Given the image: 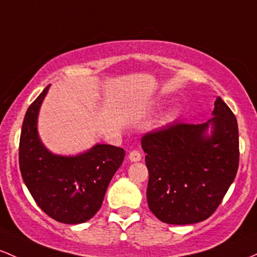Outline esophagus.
<instances>
[{"mask_svg": "<svg viewBox=\"0 0 257 257\" xmlns=\"http://www.w3.org/2000/svg\"><path fill=\"white\" fill-rule=\"evenodd\" d=\"M142 159V155H141V153L138 151H132L130 152L128 154V160H131L132 163H137V161H140Z\"/></svg>", "mask_w": 257, "mask_h": 257, "instance_id": "obj_1", "label": "esophagus"}]
</instances>
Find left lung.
Masks as SVG:
<instances>
[{"instance_id": "obj_1", "label": "left lung", "mask_w": 257, "mask_h": 257, "mask_svg": "<svg viewBox=\"0 0 257 257\" xmlns=\"http://www.w3.org/2000/svg\"><path fill=\"white\" fill-rule=\"evenodd\" d=\"M214 105V117L206 122L174 123L148 132L141 140L149 171L147 201L153 214L165 223L206 220L237 175V119L220 97Z\"/></svg>"}]
</instances>
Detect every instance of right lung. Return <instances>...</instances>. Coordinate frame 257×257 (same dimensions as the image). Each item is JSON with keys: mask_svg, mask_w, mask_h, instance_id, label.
Wrapping results in <instances>:
<instances>
[{"mask_svg": "<svg viewBox=\"0 0 257 257\" xmlns=\"http://www.w3.org/2000/svg\"><path fill=\"white\" fill-rule=\"evenodd\" d=\"M50 85L29 106L22 126L19 167L34 200L53 220L66 224L88 221L97 214L125 151L98 143L76 155L54 154L39 136L37 119Z\"/></svg>", "mask_w": 257, "mask_h": 257, "instance_id": "add662e5", "label": "right lung"}]
</instances>
